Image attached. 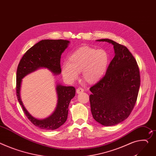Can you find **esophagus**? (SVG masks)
I'll return each mask as SVG.
<instances>
[{"mask_svg":"<svg viewBox=\"0 0 156 156\" xmlns=\"http://www.w3.org/2000/svg\"><path fill=\"white\" fill-rule=\"evenodd\" d=\"M76 92H77V94H79V93H80V92H83V89L82 88H81V87H79V88H77V89Z\"/></svg>","mask_w":156,"mask_h":156,"instance_id":"1","label":"esophagus"}]
</instances>
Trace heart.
I'll list each match as a JSON object with an SVG mask.
<instances>
[{"mask_svg":"<svg viewBox=\"0 0 156 156\" xmlns=\"http://www.w3.org/2000/svg\"><path fill=\"white\" fill-rule=\"evenodd\" d=\"M109 63V55L105 50H96L82 46L69 57L62 66V74L69 82H74L82 72L83 80L89 84L98 82L105 73Z\"/></svg>","mask_w":156,"mask_h":156,"instance_id":"obj_1","label":"heart"}]
</instances>
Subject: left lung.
<instances>
[{"label": "left lung", "mask_w": 156, "mask_h": 156, "mask_svg": "<svg viewBox=\"0 0 156 156\" xmlns=\"http://www.w3.org/2000/svg\"><path fill=\"white\" fill-rule=\"evenodd\" d=\"M98 41L112 44L115 56L105 76L90 88L91 112L99 124L115 126L126 119L134 109L140 87L139 69L126 46L108 39Z\"/></svg>", "instance_id": "obj_1"}]
</instances>
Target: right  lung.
Segmentation results:
<instances>
[{"mask_svg":"<svg viewBox=\"0 0 156 156\" xmlns=\"http://www.w3.org/2000/svg\"><path fill=\"white\" fill-rule=\"evenodd\" d=\"M67 40H42L25 53L18 65L16 75V95L23 112L35 126L45 130H54L63 125L67 119L68 107L76 94L73 86H56L57 104L55 111L49 117L38 119L32 116L26 109L20 99L22 79L39 68H47L55 74L61 73V57L69 44Z\"/></svg>","mask_w":156,"mask_h":156,"instance_id":"obj_1","label":"right lung"}]
</instances>
